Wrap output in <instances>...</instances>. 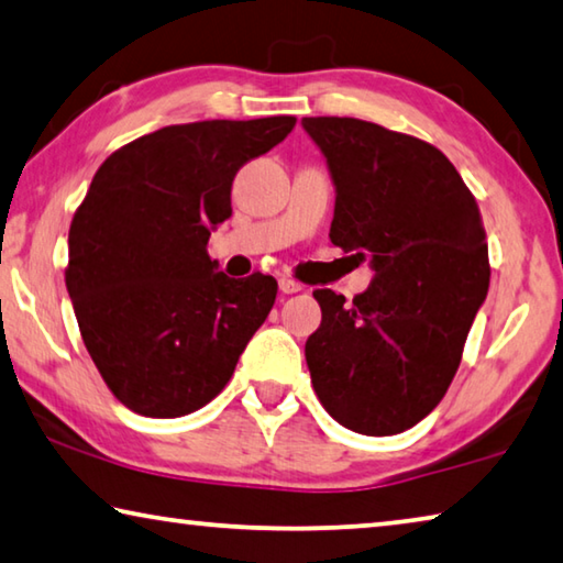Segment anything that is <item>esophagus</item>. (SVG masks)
<instances>
[{"label":"esophagus","instance_id":"esophagus-1","mask_svg":"<svg viewBox=\"0 0 563 563\" xmlns=\"http://www.w3.org/2000/svg\"><path fill=\"white\" fill-rule=\"evenodd\" d=\"M278 285H280V290L285 295H292V292H300L302 290V285L298 280H292V278H280Z\"/></svg>","mask_w":563,"mask_h":563}]
</instances>
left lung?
Listing matches in <instances>:
<instances>
[{"mask_svg": "<svg viewBox=\"0 0 563 563\" xmlns=\"http://www.w3.org/2000/svg\"><path fill=\"white\" fill-rule=\"evenodd\" d=\"M335 180L330 241L369 258L365 292L316 290L305 342L316 395L352 432H405L442 402L489 290L476 198L440 148L350 117L302 119Z\"/></svg>", "mask_w": 563, "mask_h": 563, "instance_id": "8db88e82", "label": "left lung"}]
</instances>
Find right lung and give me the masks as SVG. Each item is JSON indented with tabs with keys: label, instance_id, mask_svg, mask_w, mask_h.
<instances>
[{
	"label": "right lung",
	"instance_id": "obj_1",
	"mask_svg": "<svg viewBox=\"0 0 563 563\" xmlns=\"http://www.w3.org/2000/svg\"><path fill=\"white\" fill-rule=\"evenodd\" d=\"M295 121L176 123L99 166L74 213L64 280L93 365L131 412L168 419L211 402L268 318L275 278H228L206 245L233 213L238 170Z\"/></svg>",
	"mask_w": 563,
	"mask_h": 563
}]
</instances>
